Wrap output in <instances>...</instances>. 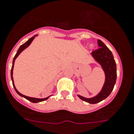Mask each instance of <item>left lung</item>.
I'll return each mask as SVG.
<instances>
[{"label":"left lung","mask_w":134,"mask_h":134,"mask_svg":"<svg viewBox=\"0 0 134 134\" xmlns=\"http://www.w3.org/2000/svg\"><path fill=\"white\" fill-rule=\"evenodd\" d=\"M99 48L92 52L95 59L102 65L105 74V81L102 91L92 98H86L78 95L79 98L87 103L96 104L107 98L113 90L116 80V65L111 50L100 40H97Z\"/></svg>","instance_id":"obj_1"}]
</instances>
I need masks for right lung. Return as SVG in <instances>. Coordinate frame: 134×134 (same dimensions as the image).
<instances>
[{
    "instance_id": "obj_1",
    "label": "right lung",
    "mask_w": 134,
    "mask_h": 134,
    "mask_svg": "<svg viewBox=\"0 0 134 134\" xmlns=\"http://www.w3.org/2000/svg\"><path fill=\"white\" fill-rule=\"evenodd\" d=\"M37 35H35L34 37H31V38H29V39L28 40V41H27L26 42H25L23 44H22L21 46H20V47L19 48V49H18V52H17L16 54H15V55L14 56V59H13V62H12V69H11V79H12V84H13V86H14V89H15V92L18 93V94H19V96H21V97H23L24 98H25L26 99L29 100V102H32V103H38V102H43V101H45V100L48 99V97H50V96H48V97H46V98H43V99H38V98H35V97H28V96H24V95L21 94V93H19V92H18V90H16V88H15V85H14V79H13V69H14V62H15V59L17 58V57L18 56V55H19V54H21V52L23 50H24L25 49L27 48V47H28L29 46L30 44H31V43L32 42V41H33V39L35 38V37Z\"/></svg>"
}]
</instances>
